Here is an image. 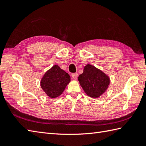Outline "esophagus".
Listing matches in <instances>:
<instances>
[{"label": "esophagus", "instance_id": "obj_1", "mask_svg": "<svg viewBox=\"0 0 146 146\" xmlns=\"http://www.w3.org/2000/svg\"><path fill=\"white\" fill-rule=\"evenodd\" d=\"M72 77H73V79L76 80V79L77 78V77H78V73H73V74H72Z\"/></svg>", "mask_w": 146, "mask_h": 146}]
</instances>
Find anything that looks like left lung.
I'll return each instance as SVG.
<instances>
[{"instance_id": "8db88e82", "label": "left lung", "mask_w": 146, "mask_h": 146, "mask_svg": "<svg viewBox=\"0 0 146 146\" xmlns=\"http://www.w3.org/2000/svg\"><path fill=\"white\" fill-rule=\"evenodd\" d=\"M78 81L86 95L98 98L107 90L110 78L106 74L92 64H88L78 76Z\"/></svg>"}]
</instances>
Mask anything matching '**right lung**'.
Returning <instances> with one entry per match:
<instances>
[{
  "instance_id": "1",
  "label": "right lung",
  "mask_w": 146,
  "mask_h": 146,
  "mask_svg": "<svg viewBox=\"0 0 146 146\" xmlns=\"http://www.w3.org/2000/svg\"><path fill=\"white\" fill-rule=\"evenodd\" d=\"M70 80L68 73L58 65H54L43 75L41 87L49 97L54 98L62 94Z\"/></svg>"
}]
</instances>
